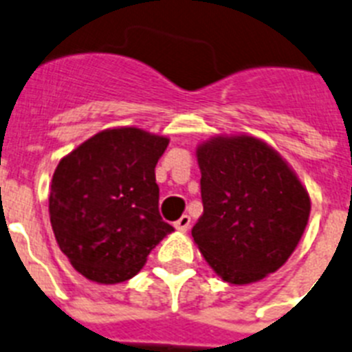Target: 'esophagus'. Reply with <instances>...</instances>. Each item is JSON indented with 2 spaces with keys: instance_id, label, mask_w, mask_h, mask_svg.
<instances>
[{
  "instance_id": "34e87169",
  "label": "esophagus",
  "mask_w": 352,
  "mask_h": 352,
  "mask_svg": "<svg viewBox=\"0 0 352 352\" xmlns=\"http://www.w3.org/2000/svg\"><path fill=\"white\" fill-rule=\"evenodd\" d=\"M174 227H176L178 231L185 232L186 229L190 227V217H188V214H182V217H179V219L174 222Z\"/></svg>"
}]
</instances>
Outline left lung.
Here are the masks:
<instances>
[{
	"label": "left lung",
	"instance_id": "left-lung-1",
	"mask_svg": "<svg viewBox=\"0 0 352 352\" xmlns=\"http://www.w3.org/2000/svg\"><path fill=\"white\" fill-rule=\"evenodd\" d=\"M195 155L204 206L195 245L223 282L263 280L300 243L309 192L278 151L252 135H217Z\"/></svg>",
	"mask_w": 352,
	"mask_h": 352
}]
</instances>
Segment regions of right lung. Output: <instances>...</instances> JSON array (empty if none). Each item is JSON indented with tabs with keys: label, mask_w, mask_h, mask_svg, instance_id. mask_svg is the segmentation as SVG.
<instances>
[{
	"label": "right lung",
	"mask_w": 352,
	"mask_h": 352,
	"mask_svg": "<svg viewBox=\"0 0 352 352\" xmlns=\"http://www.w3.org/2000/svg\"><path fill=\"white\" fill-rule=\"evenodd\" d=\"M169 139L135 126L95 133L52 174L49 214L72 266L96 284L138 275L174 227L158 213L155 167Z\"/></svg>",
	"instance_id": "right-lung-1"
}]
</instances>
